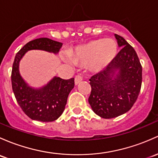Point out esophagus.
<instances>
[{
	"label": "esophagus",
	"mask_w": 158,
	"mask_h": 158,
	"mask_svg": "<svg viewBox=\"0 0 158 158\" xmlns=\"http://www.w3.org/2000/svg\"><path fill=\"white\" fill-rule=\"evenodd\" d=\"M82 80H83V78H82L81 75H76V77H75V84L78 85Z\"/></svg>",
	"instance_id": "esophagus-1"
}]
</instances>
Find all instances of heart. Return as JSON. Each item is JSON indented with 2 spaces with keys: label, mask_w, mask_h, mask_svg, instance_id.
<instances>
[{
  "label": "heart",
  "mask_w": 158,
  "mask_h": 158,
  "mask_svg": "<svg viewBox=\"0 0 158 158\" xmlns=\"http://www.w3.org/2000/svg\"><path fill=\"white\" fill-rule=\"evenodd\" d=\"M117 54V45L113 39H98L88 44L78 46L73 56L66 55L64 60L75 65H89L95 69H102L107 66Z\"/></svg>",
  "instance_id": "obj_1"
}]
</instances>
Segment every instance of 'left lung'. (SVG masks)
I'll list each match as a JSON object with an SVG mask.
<instances>
[{"mask_svg": "<svg viewBox=\"0 0 158 158\" xmlns=\"http://www.w3.org/2000/svg\"><path fill=\"white\" fill-rule=\"evenodd\" d=\"M121 50L106 68L91 77L89 103L104 119L125 114L137 100L142 81V67L133 48L122 36L114 35Z\"/></svg>", "mask_w": 158, "mask_h": 158, "instance_id": "1", "label": "left lung"}]
</instances>
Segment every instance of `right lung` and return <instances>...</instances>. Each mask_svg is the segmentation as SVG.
I'll use <instances>...</instances> for the list:
<instances>
[{
    "label": "right lung",
    "instance_id": "add662e5",
    "mask_svg": "<svg viewBox=\"0 0 158 158\" xmlns=\"http://www.w3.org/2000/svg\"><path fill=\"white\" fill-rule=\"evenodd\" d=\"M62 45L61 42L40 38L28 42L16 54L11 73L12 89L19 107L31 119L52 122L59 118L65 109L68 95L74 87V78L63 79L55 76L42 88L34 89L21 77L19 61L30 50H42L57 54Z\"/></svg>",
    "mask_w": 158,
    "mask_h": 158
}]
</instances>
